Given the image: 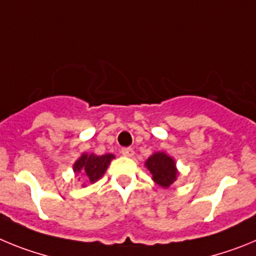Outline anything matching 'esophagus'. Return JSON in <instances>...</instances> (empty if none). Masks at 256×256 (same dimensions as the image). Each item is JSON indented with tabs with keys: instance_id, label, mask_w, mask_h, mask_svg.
<instances>
[{
	"instance_id": "obj_1",
	"label": "esophagus",
	"mask_w": 256,
	"mask_h": 256,
	"mask_svg": "<svg viewBox=\"0 0 256 256\" xmlns=\"http://www.w3.org/2000/svg\"><path fill=\"white\" fill-rule=\"evenodd\" d=\"M122 154H123L124 156H126V158H132V156L134 155V151L130 148H122Z\"/></svg>"
}]
</instances>
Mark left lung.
Returning a JSON list of instances; mask_svg holds the SVG:
<instances>
[{
	"label": "left lung",
	"instance_id": "left-lung-1",
	"mask_svg": "<svg viewBox=\"0 0 256 256\" xmlns=\"http://www.w3.org/2000/svg\"><path fill=\"white\" fill-rule=\"evenodd\" d=\"M144 166L148 168L152 176V180L162 188H169L178 178V169L176 160L164 151H158L144 162Z\"/></svg>",
	"mask_w": 256,
	"mask_h": 256
}]
</instances>
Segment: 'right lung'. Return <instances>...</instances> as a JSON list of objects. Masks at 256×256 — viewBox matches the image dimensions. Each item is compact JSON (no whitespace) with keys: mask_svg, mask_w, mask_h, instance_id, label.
<instances>
[{"mask_svg":"<svg viewBox=\"0 0 256 256\" xmlns=\"http://www.w3.org/2000/svg\"><path fill=\"white\" fill-rule=\"evenodd\" d=\"M115 156L112 154L105 155H96V154H82L78 160L73 164V170L76 176L79 173L86 176L91 183L97 182L105 174L108 164L112 162ZM84 187V184H82Z\"/></svg>","mask_w":256,"mask_h":256,"instance_id":"1","label":"right lung"}]
</instances>
